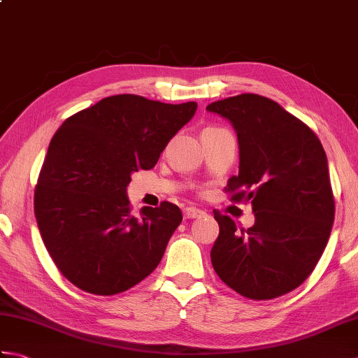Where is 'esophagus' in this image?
Segmentation results:
<instances>
[{
    "label": "esophagus",
    "instance_id": "1",
    "mask_svg": "<svg viewBox=\"0 0 358 358\" xmlns=\"http://www.w3.org/2000/svg\"><path fill=\"white\" fill-rule=\"evenodd\" d=\"M183 214H185V218H199V217H201L204 214V212L201 209H196V208L189 206V208H186L183 210Z\"/></svg>",
    "mask_w": 358,
    "mask_h": 358
}]
</instances>
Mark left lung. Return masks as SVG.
I'll return each instance as SVG.
<instances>
[{"mask_svg":"<svg viewBox=\"0 0 358 358\" xmlns=\"http://www.w3.org/2000/svg\"><path fill=\"white\" fill-rule=\"evenodd\" d=\"M237 132L238 175L231 200L252 204L255 223L237 229L220 212L210 250L217 275L243 296L271 300L294 291L314 271L328 245L334 203L328 158L320 140L275 101L241 94L210 103Z\"/></svg>","mask_w":358,"mask_h":358,"instance_id":"left-lung-1","label":"left lung"}]
</instances>
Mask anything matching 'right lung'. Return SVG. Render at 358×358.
I'll return each instance as SVG.
<instances>
[{"label":"right lung","instance_id":"1","mask_svg":"<svg viewBox=\"0 0 358 358\" xmlns=\"http://www.w3.org/2000/svg\"><path fill=\"white\" fill-rule=\"evenodd\" d=\"M195 110V101L123 94L59 126L38 177L35 217L45 249L72 285L95 295L120 294L162 262L181 210L163 201L135 217L127 186L134 172L157 164Z\"/></svg>","mask_w":358,"mask_h":358}]
</instances>
